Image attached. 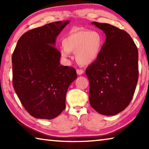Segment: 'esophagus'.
Wrapping results in <instances>:
<instances>
[{
    "label": "esophagus",
    "instance_id": "34e87169",
    "mask_svg": "<svg viewBox=\"0 0 149 149\" xmlns=\"http://www.w3.org/2000/svg\"><path fill=\"white\" fill-rule=\"evenodd\" d=\"M76 72H77V74H78V75H82L83 74H84V71L83 70H81V69H77V70H76Z\"/></svg>",
    "mask_w": 149,
    "mask_h": 149
}]
</instances>
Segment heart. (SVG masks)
I'll use <instances>...</instances> for the list:
<instances>
[{
	"label": "heart",
	"instance_id": "b5f03b06",
	"mask_svg": "<svg viewBox=\"0 0 149 149\" xmlns=\"http://www.w3.org/2000/svg\"><path fill=\"white\" fill-rule=\"evenodd\" d=\"M62 45L60 53L63 58H67L72 52L75 53L78 64L88 65L95 62L101 54L104 39L99 31L74 29L65 35Z\"/></svg>",
	"mask_w": 149,
	"mask_h": 149
}]
</instances>
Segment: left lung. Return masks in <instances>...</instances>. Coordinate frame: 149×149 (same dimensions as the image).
<instances>
[{"label":"left lung","mask_w":149,"mask_h":149,"mask_svg":"<svg viewBox=\"0 0 149 149\" xmlns=\"http://www.w3.org/2000/svg\"><path fill=\"white\" fill-rule=\"evenodd\" d=\"M107 38L97 60L86 69L90 104L99 114L116 115L127 107L138 81V50L127 32L93 22Z\"/></svg>","instance_id":"8db88e82"}]
</instances>
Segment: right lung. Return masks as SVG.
I'll return each instance as SVG.
<instances>
[{
  "instance_id": "1",
  "label": "right lung",
  "mask_w": 149,
  "mask_h": 149,
  "mask_svg": "<svg viewBox=\"0 0 149 149\" xmlns=\"http://www.w3.org/2000/svg\"><path fill=\"white\" fill-rule=\"evenodd\" d=\"M69 23L55 22L29 30L19 39L12 54L14 89L34 118L50 120L60 114L68 89L77 78L74 68L60 65L61 54L54 47Z\"/></svg>"
}]
</instances>
